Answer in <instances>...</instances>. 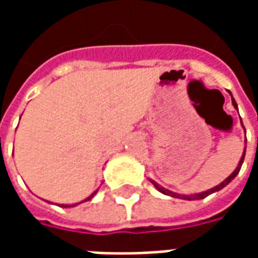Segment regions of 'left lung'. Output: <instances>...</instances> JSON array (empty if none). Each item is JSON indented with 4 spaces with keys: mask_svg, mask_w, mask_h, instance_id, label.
I'll use <instances>...</instances> for the list:
<instances>
[{
    "mask_svg": "<svg viewBox=\"0 0 258 258\" xmlns=\"http://www.w3.org/2000/svg\"><path fill=\"white\" fill-rule=\"evenodd\" d=\"M231 96H232V95H231ZM232 103H233V106H235V107H238V105H236V102H235V99H233V98H232ZM244 153H246V148H244L243 156H242V159H240V162H239L238 167L235 168V171H233V173L231 174V175H229V177H228V178L225 179V181H222L221 184H220V185H217V186H214V188H213V189L207 190V192H202V194H196V195H177V194H173V192H171V190L164 189V188H162V186H160V185L156 184V182H155V181H152V179H151V182H152V184H153V185H155V186H156L157 189L160 190V192H162V194L168 195V196H173V198H179V199H185V200H200V199H205V198H207V196H209V195L213 194V192H217V190L222 189V188H224V186H227V185L229 184V182H231V181H232V179L235 178V177H236V175H238L239 171H240V167H242V163H243Z\"/></svg>",
    "mask_w": 258,
    "mask_h": 258,
    "instance_id": "obj_1",
    "label": "left lung"
}]
</instances>
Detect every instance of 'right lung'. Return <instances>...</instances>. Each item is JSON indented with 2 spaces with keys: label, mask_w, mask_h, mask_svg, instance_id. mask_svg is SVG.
I'll return each instance as SVG.
<instances>
[{
  "label": "right lung",
  "mask_w": 258,
  "mask_h": 258,
  "mask_svg": "<svg viewBox=\"0 0 258 258\" xmlns=\"http://www.w3.org/2000/svg\"><path fill=\"white\" fill-rule=\"evenodd\" d=\"M95 194H96V190H95V192H94V194L91 195V196H88V198H87V199H85L84 202H87V200L92 199V196H94V195H95ZM81 203H83V202H81ZM77 205H80V203H77ZM77 205H72V206H69V205H62V206H60V207H73V206H77Z\"/></svg>",
  "instance_id": "obj_1"
}]
</instances>
